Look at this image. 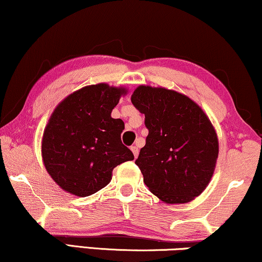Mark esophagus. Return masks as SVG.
Listing matches in <instances>:
<instances>
[{
  "label": "esophagus",
  "instance_id": "esophagus-1",
  "mask_svg": "<svg viewBox=\"0 0 262 262\" xmlns=\"http://www.w3.org/2000/svg\"><path fill=\"white\" fill-rule=\"evenodd\" d=\"M130 150H132V152H133V154H134V157L137 158L138 156H139V148H138V146H132Z\"/></svg>",
  "mask_w": 262,
  "mask_h": 262
}]
</instances>
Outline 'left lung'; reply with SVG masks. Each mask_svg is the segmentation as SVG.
<instances>
[{
    "mask_svg": "<svg viewBox=\"0 0 262 262\" xmlns=\"http://www.w3.org/2000/svg\"><path fill=\"white\" fill-rule=\"evenodd\" d=\"M132 102L145 115L146 144L135 164L144 183L165 203H187L213 177L219 142L203 110L186 95L140 85Z\"/></svg>",
    "mask_w": 262,
    "mask_h": 262,
    "instance_id": "8db88e82",
    "label": "left lung"
}]
</instances>
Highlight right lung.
Returning <instances> with one entry per match:
<instances>
[{
    "instance_id": "add662e5",
    "label": "right lung",
    "mask_w": 262,
    "mask_h": 262,
    "mask_svg": "<svg viewBox=\"0 0 262 262\" xmlns=\"http://www.w3.org/2000/svg\"><path fill=\"white\" fill-rule=\"evenodd\" d=\"M123 88L88 85L64 99L43 133V163L62 190L87 197L111 181L112 170L134 160L122 144L123 121L111 117Z\"/></svg>"
}]
</instances>
